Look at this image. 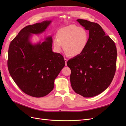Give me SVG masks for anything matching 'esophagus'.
<instances>
[{
	"label": "esophagus",
	"instance_id": "1",
	"mask_svg": "<svg viewBox=\"0 0 126 126\" xmlns=\"http://www.w3.org/2000/svg\"><path fill=\"white\" fill-rule=\"evenodd\" d=\"M64 62L66 63V66H67V63L68 62V59L66 58H64Z\"/></svg>",
	"mask_w": 126,
	"mask_h": 126
}]
</instances>
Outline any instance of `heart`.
<instances>
[{
	"instance_id": "b5f03b06",
	"label": "heart",
	"mask_w": 126,
	"mask_h": 126,
	"mask_svg": "<svg viewBox=\"0 0 126 126\" xmlns=\"http://www.w3.org/2000/svg\"><path fill=\"white\" fill-rule=\"evenodd\" d=\"M53 40V46L57 52L63 49L71 57L79 56L83 52L89 41V32L85 29L75 25L60 28Z\"/></svg>"
}]
</instances>
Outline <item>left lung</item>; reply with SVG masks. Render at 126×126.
<instances>
[{"instance_id":"1","label":"left lung","mask_w":126,"mask_h":126,"mask_svg":"<svg viewBox=\"0 0 126 126\" xmlns=\"http://www.w3.org/2000/svg\"><path fill=\"white\" fill-rule=\"evenodd\" d=\"M77 21L88 30L89 38L82 54L67 62L71 71L70 83L76 93L92 97L111 83L116 69L117 48L99 25L84 19Z\"/></svg>"}]
</instances>
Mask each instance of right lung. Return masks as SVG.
Returning <instances> with one entry per match:
<instances>
[{"instance_id":"add662e5","label":"right lung","mask_w":126,"mask_h":126,"mask_svg":"<svg viewBox=\"0 0 126 126\" xmlns=\"http://www.w3.org/2000/svg\"><path fill=\"white\" fill-rule=\"evenodd\" d=\"M51 22L25 27L9 45L7 64L11 77L24 93L34 97L51 92L55 79L65 65L63 56L52 50L51 36L35 44L30 40L32 34L43 33Z\"/></svg>"}]
</instances>
